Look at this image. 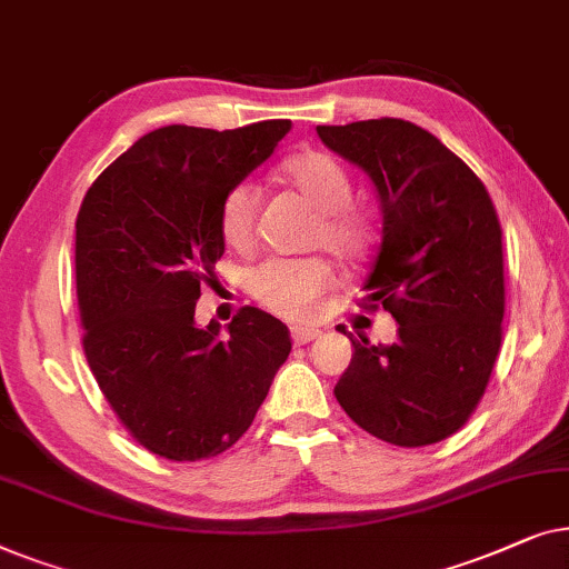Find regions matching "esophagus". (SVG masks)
Listing matches in <instances>:
<instances>
[{
    "label": "esophagus",
    "instance_id": "esophagus-1",
    "mask_svg": "<svg viewBox=\"0 0 569 569\" xmlns=\"http://www.w3.org/2000/svg\"><path fill=\"white\" fill-rule=\"evenodd\" d=\"M317 338H319V330H315V327H291L293 346H307V342Z\"/></svg>",
    "mask_w": 569,
    "mask_h": 569
}]
</instances>
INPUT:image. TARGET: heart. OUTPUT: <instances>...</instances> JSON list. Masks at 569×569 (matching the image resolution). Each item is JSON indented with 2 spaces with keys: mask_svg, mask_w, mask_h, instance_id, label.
I'll return each mask as SVG.
<instances>
[{
  "mask_svg": "<svg viewBox=\"0 0 569 569\" xmlns=\"http://www.w3.org/2000/svg\"><path fill=\"white\" fill-rule=\"evenodd\" d=\"M278 178L296 190L311 208L317 223L311 244H325L348 266H361L371 254L379 229L373 213L356 203V182L338 157L319 149H303L286 157ZM260 193L250 182H237L219 203V231L231 250L247 252L258 231ZM335 281L330 260L322 254L307 258H268L244 273V288L260 307L286 319H303Z\"/></svg>",
  "mask_w": 569,
  "mask_h": 569,
  "instance_id": "heart-1",
  "label": "heart"
}]
</instances>
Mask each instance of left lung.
Instances as JSON below:
<instances>
[{
	"mask_svg": "<svg viewBox=\"0 0 569 569\" xmlns=\"http://www.w3.org/2000/svg\"><path fill=\"white\" fill-rule=\"evenodd\" d=\"M381 198V242L361 307L387 309L391 346L346 332L356 353L335 397L381 441L420 448L467 426L502 342V229L485 182L433 133L402 118L317 126Z\"/></svg>",
	"mask_w": 569,
	"mask_h": 569,
	"instance_id": "left-lung-1",
	"label": "left lung"
}]
</instances>
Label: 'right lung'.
I'll return each instance as SVG.
<instances>
[{
    "label": "right lung",
    "mask_w": 569,
    "mask_h": 569,
    "mask_svg": "<svg viewBox=\"0 0 569 569\" xmlns=\"http://www.w3.org/2000/svg\"><path fill=\"white\" fill-rule=\"evenodd\" d=\"M291 121L141 136L77 213V301L90 371L128 436L170 461L211 459L252 426L291 353L281 319L242 307L196 327L223 254L219 203L273 154Z\"/></svg>",
    "instance_id": "right-lung-1"
}]
</instances>
